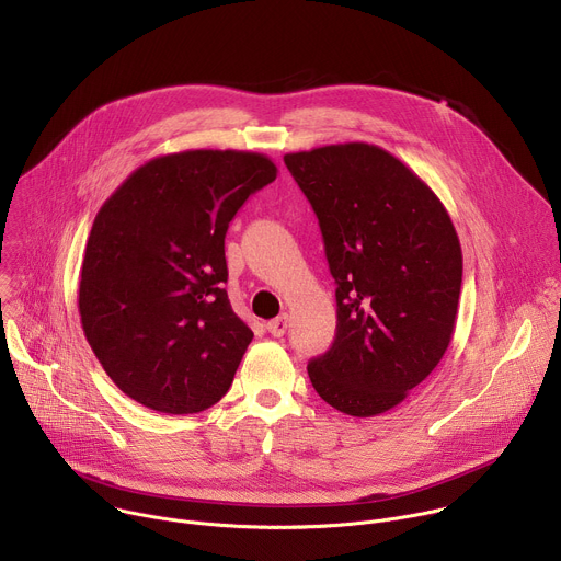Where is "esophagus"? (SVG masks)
I'll return each mask as SVG.
<instances>
[{
    "mask_svg": "<svg viewBox=\"0 0 561 561\" xmlns=\"http://www.w3.org/2000/svg\"><path fill=\"white\" fill-rule=\"evenodd\" d=\"M286 329H288V317L286 314H282V317H277V319H273V322L266 324V331L273 337H282L286 333Z\"/></svg>",
    "mask_w": 561,
    "mask_h": 561,
    "instance_id": "1",
    "label": "esophagus"
}]
</instances>
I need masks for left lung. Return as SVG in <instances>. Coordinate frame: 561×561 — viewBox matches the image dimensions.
<instances>
[{
    "mask_svg": "<svg viewBox=\"0 0 561 561\" xmlns=\"http://www.w3.org/2000/svg\"><path fill=\"white\" fill-rule=\"evenodd\" d=\"M284 164L319 219L337 284V333L308 362V377L333 409L381 415L435 370L453 340L459 237L428 184L379 146L288 152Z\"/></svg>",
    "mask_w": 561,
    "mask_h": 561,
    "instance_id": "1",
    "label": "left lung"
}]
</instances>
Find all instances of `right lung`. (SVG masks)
I'll return each instance as SVG.
<instances>
[{
	"instance_id": "right-lung-1",
	"label": "right lung",
	"mask_w": 561,
	"mask_h": 561,
	"mask_svg": "<svg viewBox=\"0 0 561 561\" xmlns=\"http://www.w3.org/2000/svg\"><path fill=\"white\" fill-rule=\"evenodd\" d=\"M275 178L260 152L184 150L133 171L100 208L79 314L95 357L137 404L193 415L228 392L253 331L224 288V237Z\"/></svg>"
}]
</instances>
